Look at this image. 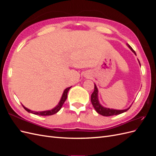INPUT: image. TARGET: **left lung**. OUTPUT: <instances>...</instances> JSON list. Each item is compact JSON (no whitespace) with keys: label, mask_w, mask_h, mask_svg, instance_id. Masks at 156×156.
Instances as JSON below:
<instances>
[{"label":"left lung","mask_w":156,"mask_h":156,"mask_svg":"<svg viewBox=\"0 0 156 156\" xmlns=\"http://www.w3.org/2000/svg\"><path fill=\"white\" fill-rule=\"evenodd\" d=\"M126 45L131 49V51L133 52L135 55H136L135 52L134 51V50L133 49L131 48V47L127 44ZM139 62L140 64L139 61ZM91 102H92V104L94 108H95V110L96 111V112L98 113V114H100V115H101L102 116H113V115H117L122 114V113L126 112L131 106V105L128 108H126V109H123V110L113 109V108H107V107L102 106L101 105V103H100V101H99L98 89L96 85V84H94V90L91 95Z\"/></svg>","instance_id":"left-lung-1"}]
</instances>
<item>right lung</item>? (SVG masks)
Segmentation results:
<instances>
[{
	"label": "right lung",
	"instance_id": "obj_1",
	"mask_svg": "<svg viewBox=\"0 0 156 156\" xmlns=\"http://www.w3.org/2000/svg\"><path fill=\"white\" fill-rule=\"evenodd\" d=\"M71 87H68L67 88H66L64 90V92L62 94V97H61L60 98V101L58 102V105H56L55 107H54L53 108H52V109L51 110H48V111H31L30 109H29V108H27V107H25L24 105H22L23 107H24L25 109L29 112H30V113H32V114L34 115H40V116H49V115H53L54 114H56V112H58L60 110V108H62L64 103L65 102V101L67 99V97H68V92L69 91V90L71 88Z\"/></svg>",
	"mask_w": 156,
	"mask_h": 156
}]
</instances>
